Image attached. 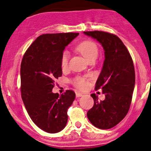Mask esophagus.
<instances>
[{"instance_id":"esophagus-1","label":"esophagus","mask_w":151,"mask_h":151,"mask_svg":"<svg viewBox=\"0 0 151 151\" xmlns=\"http://www.w3.org/2000/svg\"><path fill=\"white\" fill-rule=\"evenodd\" d=\"M76 97H81V96L83 95V93H80V92H76Z\"/></svg>"}]
</instances>
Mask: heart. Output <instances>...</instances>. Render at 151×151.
Listing matches in <instances>:
<instances>
[{
    "instance_id": "obj_1",
    "label": "heart",
    "mask_w": 151,
    "mask_h": 151,
    "mask_svg": "<svg viewBox=\"0 0 151 151\" xmlns=\"http://www.w3.org/2000/svg\"><path fill=\"white\" fill-rule=\"evenodd\" d=\"M78 51L80 52L85 57L86 60H89L91 58L97 57L98 55V47L94 42L91 40H84L78 45ZM69 54L67 51L63 52L62 54L60 65L63 69L66 68L68 63ZM73 84L76 87L79 89H85L87 87L88 84L83 78L77 77L73 80Z\"/></svg>"
}]
</instances>
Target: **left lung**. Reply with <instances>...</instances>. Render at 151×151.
<instances>
[{"mask_svg": "<svg viewBox=\"0 0 151 151\" xmlns=\"http://www.w3.org/2000/svg\"><path fill=\"white\" fill-rule=\"evenodd\" d=\"M85 35L96 39L104 50L105 60L96 83L102 88L106 98L100 101L91 94L93 107L87 113L91 123L100 129H109L126 117L135 88V70L128 49L116 35L103 31H86Z\"/></svg>", "mask_w": 151, "mask_h": 151, "instance_id": "obj_1", "label": "left lung"}]
</instances>
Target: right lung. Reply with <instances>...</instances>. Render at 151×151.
<instances>
[{"label":"right lung","mask_w":151,"mask_h":151,"mask_svg":"<svg viewBox=\"0 0 151 151\" xmlns=\"http://www.w3.org/2000/svg\"><path fill=\"white\" fill-rule=\"evenodd\" d=\"M79 33H51L38 37L26 50L21 65V97L26 111L38 128L49 133L61 131L67 111L76 93L68 90L54 93V81L62 76L60 65L65 46Z\"/></svg>","instance_id":"add662e5"}]
</instances>
